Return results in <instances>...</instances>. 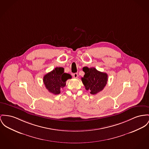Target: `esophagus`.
Wrapping results in <instances>:
<instances>
[{
  "mask_svg": "<svg viewBox=\"0 0 149 149\" xmlns=\"http://www.w3.org/2000/svg\"><path fill=\"white\" fill-rule=\"evenodd\" d=\"M73 77L74 78H77V77H78V73H73Z\"/></svg>",
  "mask_w": 149,
  "mask_h": 149,
  "instance_id": "1",
  "label": "esophagus"
}]
</instances>
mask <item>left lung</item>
Returning a JSON list of instances; mask_svg holds the SVG:
<instances>
[{
    "mask_svg": "<svg viewBox=\"0 0 149 149\" xmlns=\"http://www.w3.org/2000/svg\"><path fill=\"white\" fill-rule=\"evenodd\" d=\"M85 72L82 82L86 90H90V94H96L104 89L108 81V75L106 73L101 72L95 68H83Z\"/></svg>",
    "mask_w": 149,
    "mask_h": 149,
    "instance_id": "left-lung-1",
    "label": "left lung"
}]
</instances>
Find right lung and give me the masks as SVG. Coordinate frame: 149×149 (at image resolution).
<instances>
[{
    "label": "right lung",
    "instance_id": "1",
    "mask_svg": "<svg viewBox=\"0 0 149 149\" xmlns=\"http://www.w3.org/2000/svg\"><path fill=\"white\" fill-rule=\"evenodd\" d=\"M64 70L62 67H56L43 77V81L46 88L55 95L60 94V89L66 85V81L72 78L70 74L64 73Z\"/></svg>",
    "mask_w": 149,
    "mask_h": 149
}]
</instances>
